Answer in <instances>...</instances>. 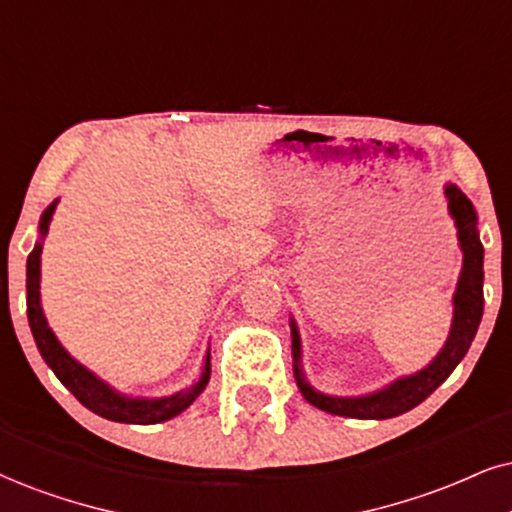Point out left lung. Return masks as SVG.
Wrapping results in <instances>:
<instances>
[{
    "label": "left lung",
    "mask_w": 512,
    "mask_h": 512,
    "mask_svg": "<svg viewBox=\"0 0 512 512\" xmlns=\"http://www.w3.org/2000/svg\"><path fill=\"white\" fill-rule=\"evenodd\" d=\"M446 199H449V211L458 227V242L463 249V270L453 294V325L446 339L444 349L439 356L427 365L425 370L415 372L410 377L391 382L387 389L375 391L368 396H353V399H339V396H325L315 391L304 380L301 372V342L299 330L292 320V349H294V377L299 384L301 394L315 408L325 410L332 415H344V418L358 420H387L396 415L408 413L410 408L420 406L434 389L439 387L446 377L456 370V365L463 361L468 353L472 339H475L479 320L484 311V246L479 242L477 232V213L472 208L470 199L456 185H446Z\"/></svg>",
    "instance_id": "8db88e82"
}]
</instances>
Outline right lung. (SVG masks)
<instances>
[{
  "label": "right lung",
  "mask_w": 512,
  "mask_h": 512,
  "mask_svg": "<svg viewBox=\"0 0 512 512\" xmlns=\"http://www.w3.org/2000/svg\"><path fill=\"white\" fill-rule=\"evenodd\" d=\"M56 208V201L47 211L42 213L40 220V232L42 237L47 235L49 220ZM40 254H42V242L35 244V249L28 256V268H25V289H28V323L33 330L35 344L40 349L44 363L54 370V375L59 377L63 387L78 399L82 406L90 408L92 413L102 415L106 420L113 422H128V425H156V422L170 420L175 415H180L189 403H192L201 391L206 389L208 377H211V353H206L204 368H201L199 382H194L192 387L178 394L166 396V399H130V396L116 394L109 384L99 380L94 372L71 358L66 349L59 344V339L54 337V332L47 327L44 320L42 304H40Z\"/></svg>",
  "instance_id": "right-lung-1"
}]
</instances>
